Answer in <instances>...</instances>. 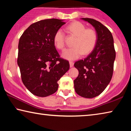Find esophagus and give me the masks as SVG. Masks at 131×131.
Listing matches in <instances>:
<instances>
[{
  "label": "esophagus",
  "mask_w": 131,
  "mask_h": 131,
  "mask_svg": "<svg viewBox=\"0 0 131 131\" xmlns=\"http://www.w3.org/2000/svg\"><path fill=\"white\" fill-rule=\"evenodd\" d=\"M69 64H70V67L72 68L74 65V62H72V61H70L69 62Z\"/></svg>",
  "instance_id": "34e87169"
}]
</instances>
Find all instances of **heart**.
Instances as JSON below:
<instances>
[{
    "mask_svg": "<svg viewBox=\"0 0 131 131\" xmlns=\"http://www.w3.org/2000/svg\"><path fill=\"white\" fill-rule=\"evenodd\" d=\"M65 30L76 37L73 43V47L63 52L62 56L70 61L75 60L82 55L90 54L94 49L97 41L96 31L92 28H86L83 23L74 21L66 26ZM54 44L58 49L63 50L65 48V34L62 29H58L54 36Z\"/></svg>",
    "mask_w": 131,
    "mask_h": 131,
    "instance_id": "heart-1",
    "label": "heart"
}]
</instances>
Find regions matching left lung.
Listing matches in <instances>:
<instances>
[{
  "mask_svg": "<svg viewBox=\"0 0 131 131\" xmlns=\"http://www.w3.org/2000/svg\"><path fill=\"white\" fill-rule=\"evenodd\" d=\"M82 19L95 28L97 41L87 58L74 63L79 75L74 80V86L75 91L80 96L92 98L100 95L112 79L116 51L112 33L105 26L92 18H83Z\"/></svg>",
  "mask_w": 131,
  "mask_h": 131,
  "instance_id": "1",
  "label": "left lung"
}]
</instances>
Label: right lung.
Wrapping results in <instances>:
<instances>
[{"label":"right lung","mask_w":131,"mask_h":131,"mask_svg":"<svg viewBox=\"0 0 131 131\" xmlns=\"http://www.w3.org/2000/svg\"><path fill=\"white\" fill-rule=\"evenodd\" d=\"M65 24L58 19H47L30 25L18 43L17 63L23 83L36 96L46 97L58 88V81L69 69V61L60 58L54 36Z\"/></svg>","instance_id":"1"}]
</instances>
